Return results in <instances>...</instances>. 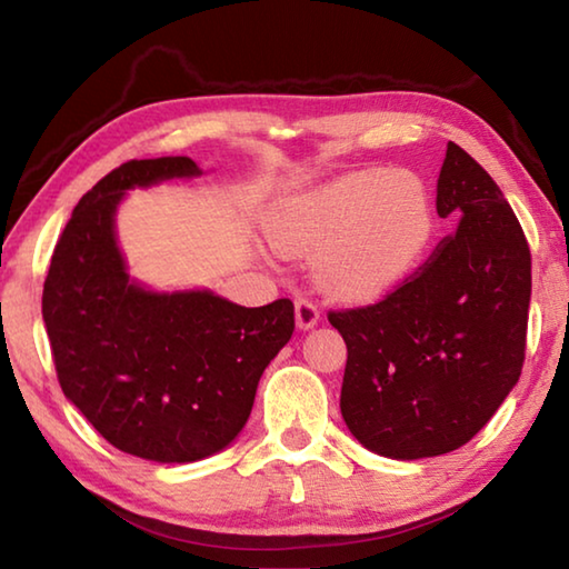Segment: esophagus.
I'll return each instance as SVG.
<instances>
[{
  "label": "esophagus",
  "mask_w": 569,
  "mask_h": 569,
  "mask_svg": "<svg viewBox=\"0 0 569 569\" xmlns=\"http://www.w3.org/2000/svg\"><path fill=\"white\" fill-rule=\"evenodd\" d=\"M319 319H321L319 306H316L308 296H298L296 298V323H298V329H303V331L313 329V326L319 323Z\"/></svg>",
  "instance_id": "obj_1"
}]
</instances>
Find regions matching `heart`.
I'll return each mask as SVG.
<instances>
[{
    "label": "heart",
    "instance_id": "1",
    "mask_svg": "<svg viewBox=\"0 0 569 569\" xmlns=\"http://www.w3.org/2000/svg\"><path fill=\"white\" fill-rule=\"evenodd\" d=\"M435 236L423 182L407 170L343 176L278 206L268 238L291 256H319L316 278L341 301H371L403 281Z\"/></svg>",
    "mask_w": 569,
    "mask_h": 569
}]
</instances>
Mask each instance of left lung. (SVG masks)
<instances>
[{
	"mask_svg": "<svg viewBox=\"0 0 569 569\" xmlns=\"http://www.w3.org/2000/svg\"><path fill=\"white\" fill-rule=\"evenodd\" d=\"M439 218H457L417 271L377 303L329 311L343 336L341 413L391 459L455 451L492 419L522 373L532 256L515 210L455 142L437 180Z\"/></svg>",
	"mask_w": 569,
	"mask_h": 569,
	"instance_id": "8db88e82",
	"label": "left lung"
}]
</instances>
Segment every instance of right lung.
I'll use <instances>...</instances> for the list:
<instances>
[{
	"mask_svg": "<svg viewBox=\"0 0 569 569\" xmlns=\"http://www.w3.org/2000/svg\"><path fill=\"white\" fill-rule=\"evenodd\" d=\"M198 172L190 158L128 160L108 172L67 220L42 291L64 397L112 447L152 461L228 447L296 329L291 298L246 308L210 291L150 293L124 273L112 226L124 190Z\"/></svg>",
	"mask_w": 569,
	"mask_h": 569,
	"instance_id": "add662e5",
	"label": "right lung"
}]
</instances>
